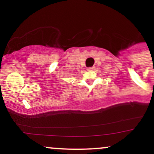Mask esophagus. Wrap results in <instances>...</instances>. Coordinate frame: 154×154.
Wrapping results in <instances>:
<instances>
[{
  "label": "esophagus",
  "instance_id": "obj_1",
  "mask_svg": "<svg viewBox=\"0 0 154 154\" xmlns=\"http://www.w3.org/2000/svg\"><path fill=\"white\" fill-rule=\"evenodd\" d=\"M87 69L88 70V71H92V70L94 69V67H88Z\"/></svg>",
  "mask_w": 154,
  "mask_h": 154
}]
</instances>
